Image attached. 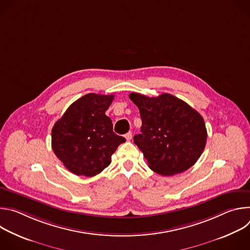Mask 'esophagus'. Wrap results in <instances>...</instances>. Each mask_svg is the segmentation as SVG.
<instances>
[{
  "label": "esophagus",
  "instance_id": "obj_1",
  "mask_svg": "<svg viewBox=\"0 0 250 250\" xmlns=\"http://www.w3.org/2000/svg\"><path fill=\"white\" fill-rule=\"evenodd\" d=\"M125 139H126L127 141H129V140L131 139V137H132V133H131V131H128L126 134H125Z\"/></svg>",
  "mask_w": 250,
  "mask_h": 250
}]
</instances>
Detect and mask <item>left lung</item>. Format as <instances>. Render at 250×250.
<instances>
[{"label":"left lung","mask_w":250,"mask_h":250,"mask_svg":"<svg viewBox=\"0 0 250 250\" xmlns=\"http://www.w3.org/2000/svg\"><path fill=\"white\" fill-rule=\"evenodd\" d=\"M137 105L142 125L134 144L148 167L162 176L182 173L200 158L207 142L203 117L184 101L170 94L155 98L129 94Z\"/></svg>","instance_id":"8db88e82"}]
</instances>
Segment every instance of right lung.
Here are the masks:
<instances>
[{"instance_id":"1","label":"right lung","mask_w":250,"mask_h":250,"mask_svg":"<svg viewBox=\"0 0 250 250\" xmlns=\"http://www.w3.org/2000/svg\"><path fill=\"white\" fill-rule=\"evenodd\" d=\"M114 95L87 94L66 110L51 130L55 155L78 176L93 177L111 163V157L125 138L113 131L105 116Z\"/></svg>"}]
</instances>
